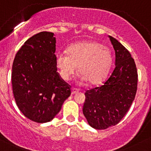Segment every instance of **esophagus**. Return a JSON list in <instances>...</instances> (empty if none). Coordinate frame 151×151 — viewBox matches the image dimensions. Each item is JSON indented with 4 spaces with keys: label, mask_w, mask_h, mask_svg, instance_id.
<instances>
[{
    "label": "esophagus",
    "mask_w": 151,
    "mask_h": 151,
    "mask_svg": "<svg viewBox=\"0 0 151 151\" xmlns=\"http://www.w3.org/2000/svg\"><path fill=\"white\" fill-rule=\"evenodd\" d=\"M78 92V90H76V88H73L72 91H71V94H72V95H73V94H77Z\"/></svg>",
    "instance_id": "obj_1"
}]
</instances>
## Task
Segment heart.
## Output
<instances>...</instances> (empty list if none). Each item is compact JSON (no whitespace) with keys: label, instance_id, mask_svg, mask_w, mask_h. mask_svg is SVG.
I'll return each mask as SVG.
<instances>
[{"label":"heart","instance_id":"obj_1","mask_svg":"<svg viewBox=\"0 0 151 151\" xmlns=\"http://www.w3.org/2000/svg\"><path fill=\"white\" fill-rule=\"evenodd\" d=\"M113 61L108 47L97 41H82L68 48V53L56 54V65L63 80L69 81L76 73L77 66L82 76L80 83L87 81L91 84H99L108 74Z\"/></svg>","mask_w":151,"mask_h":151}]
</instances>
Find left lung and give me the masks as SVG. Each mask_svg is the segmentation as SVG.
<instances>
[{"instance_id":"1","label":"left lung","mask_w":151,"mask_h":151,"mask_svg":"<svg viewBox=\"0 0 151 151\" xmlns=\"http://www.w3.org/2000/svg\"><path fill=\"white\" fill-rule=\"evenodd\" d=\"M108 37L115 50L116 66L102 86L87 90L83 107L88 125L95 129L119 124L132 105L137 88L134 60L122 43Z\"/></svg>"}]
</instances>
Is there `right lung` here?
<instances>
[{
  "label": "right lung",
  "mask_w": 151,
  "mask_h": 151,
  "mask_svg": "<svg viewBox=\"0 0 151 151\" xmlns=\"http://www.w3.org/2000/svg\"><path fill=\"white\" fill-rule=\"evenodd\" d=\"M55 51L54 34L44 31L25 41L14 60V97L20 111L32 122L52 121L71 94L70 86L57 73Z\"/></svg>",
  "instance_id": "right-lung-1"
}]
</instances>
